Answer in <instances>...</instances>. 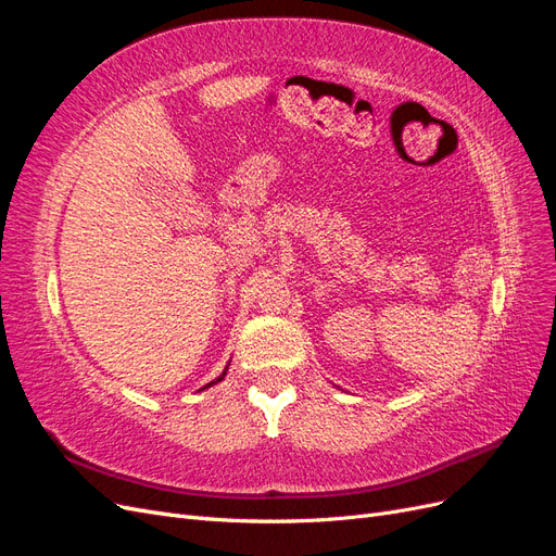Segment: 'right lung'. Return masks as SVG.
I'll use <instances>...</instances> for the list:
<instances>
[{
	"instance_id": "right-lung-1",
	"label": "right lung",
	"mask_w": 556,
	"mask_h": 556,
	"mask_svg": "<svg viewBox=\"0 0 556 556\" xmlns=\"http://www.w3.org/2000/svg\"><path fill=\"white\" fill-rule=\"evenodd\" d=\"M229 362H231V359H229ZM227 368H229V364H227V366H225V371H223V374H220V376H217V378H215V380H213V382H208V384H204V387H201V390H199V392H204V390H208V387H213V384H217V382H220V380H223V378H225V376H227Z\"/></svg>"
}]
</instances>
